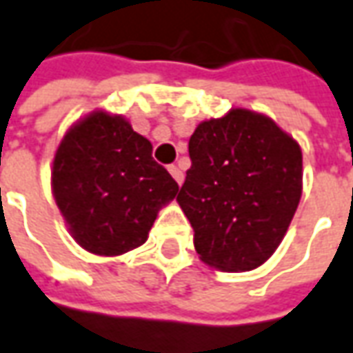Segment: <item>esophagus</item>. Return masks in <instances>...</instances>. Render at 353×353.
Listing matches in <instances>:
<instances>
[{"label":"esophagus","instance_id":"34e87169","mask_svg":"<svg viewBox=\"0 0 353 353\" xmlns=\"http://www.w3.org/2000/svg\"><path fill=\"white\" fill-rule=\"evenodd\" d=\"M168 170H170V174H172V177H174L177 183L181 185V183H183V172H181V170H179L177 165H170Z\"/></svg>","mask_w":353,"mask_h":353}]
</instances>
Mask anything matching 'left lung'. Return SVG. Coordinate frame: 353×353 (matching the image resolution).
<instances>
[{"instance_id": "obj_1", "label": "left lung", "mask_w": 353, "mask_h": 353, "mask_svg": "<svg viewBox=\"0 0 353 353\" xmlns=\"http://www.w3.org/2000/svg\"><path fill=\"white\" fill-rule=\"evenodd\" d=\"M189 158L177 203L201 260L223 272L261 265L301 201V146L270 117L232 109L195 128Z\"/></svg>"}]
</instances>
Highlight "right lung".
<instances>
[{"label":"right lung","mask_w":353,"mask_h":353,"mask_svg":"<svg viewBox=\"0 0 353 353\" xmlns=\"http://www.w3.org/2000/svg\"><path fill=\"white\" fill-rule=\"evenodd\" d=\"M179 191L152 144L123 117L95 111L66 132L52 164V193L72 236L97 256L139 248L160 207Z\"/></svg>","instance_id":"obj_1"}]
</instances>
